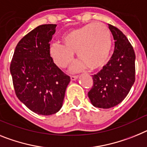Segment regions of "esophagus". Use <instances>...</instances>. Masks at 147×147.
Segmentation results:
<instances>
[{
    "mask_svg": "<svg viewBox=\"0 0 147 147\" xmlns=\"http://www.w3.org/2000/svg\"><path fill=\"white\" fill-rule=\"evenodd\" d=\"M71 80L72 81H75V80H77L78 78V75H71Z\"/></svg>",
    "mask_w": 147,
    "mask_h": 147,
    "instance_id": "1",
    "label": "esophagus"
}]
</instances>
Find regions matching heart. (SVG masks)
<instances>
[{"instance_id": "heart-1", "label": "heart", "mask_w": 147, "mask_h": 147, "mask_svg": "<svg viewBox=\"0 0 147 147\" xmlns=\"http://www.w3.org/2000/svg\"><path fill=\"white\" fill-rule=\"evenodd\" d=\"M61 43L52 44L49 49L55 63L66 68L74 60L76 52L79 63L75 69L86 65L89 69L104 66L109 57L112 48V36L109 29L102 23H91L72 29L61 38Z\"/></svg>"}]
</instances>
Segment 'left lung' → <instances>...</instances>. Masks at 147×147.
Segmentation results:
<instances>
[{
	"mask_svg": "<svg viewBox=\"0 0 147 147\" xmlns=\"http://www.w3.org/2000/svg\"><path fill=\"white\" fill-rule=\"evenodd\" d=\"M115 40L113 55L100 72L92 75L88 97L94 107L109 109L123 101L135 80V54L122 32L108 24Z\"/></svg>",
	"mask_w": 147,
	"mask_h": 147,
	"instance_id": "8db88e82",
	"label": "left lung"
}]
</instances>
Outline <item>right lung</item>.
<instances>
[{
	"instance_id": "obj_1",
	"label": "right lung",
	"mask_w": 147,
	"mask_h": 147,
	"mask_svg": "<svg viewBox=\"0 0 147 147\" xmlns=\"http://www.w3.org/2000/svg\"><path fill=\"white\" fill-rule=\"evenodd\" d=\"M56 24L40 25L16 46L10 72L18 98L38 115H50L61 109L70 77L50 56V44Z\"/></svg>"
}]
</instances>
